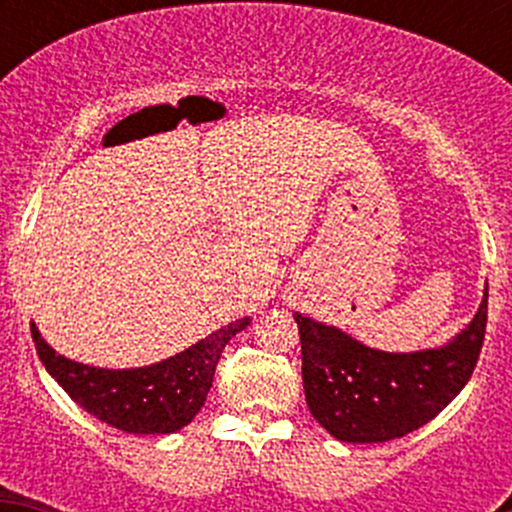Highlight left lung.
Segmentation results:
<instances>
[{
  "mask_svg": "<svg viewBox=\"0 0 512 512\" xmlns=\"http://www.w3.org/2000/svg\"><path fill=\"white\" fill-rule=\"evenodd\" d=\"M302 342L304 399L344 443H384L436 418L468 384L488 322V287L473 322L438 349L389 354L342 329L294 312Z\"/></svg>",
  "mask_w": 512,
  "mask_h": 512,
  "instance_id": "left-lung-1",
  "label": "left lung"
}]
</instances>
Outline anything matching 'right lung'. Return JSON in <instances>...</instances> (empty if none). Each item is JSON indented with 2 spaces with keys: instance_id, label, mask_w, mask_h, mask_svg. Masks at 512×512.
<instances>
[{
  "instance_id": "add662e5",
  "label": "right lung",
  "mask_w": 512,
  "mask_h": 512,
  "mask_svg": "<svg viewBox=\"0 0 512 512\" xmlns=\"http://www.w3.org/2000/svg\"><path fill=\"white\" fill-rule=\"evenodd\" d=\"M247 324V317L227 324L185 352L141 369H98L66 359L41 339L34 322L32 339L41 364L81 409L108 426L146 436L173 433L193 421L213 386L225 344Z\"/></svg>"
}]
</instances>
